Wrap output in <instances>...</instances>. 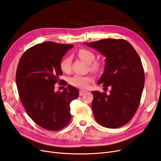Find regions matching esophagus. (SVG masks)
<instances>
[{
  "instance_id": "obj_1",
  "label": "esophagus",
  "mask_w": 161,
  "mask_h": 161,
  "mask_svg": "<svg viewBox=\"0 0 161 161\" xmlns=\"http://www.w3.org/2000/svg\"><path fill=\"white\" fill-rule=\"evenodd\" d=\"M87 92V91H84V90H80V96H81L83 95H84L85 93H86Z\"/></svg>"
}]
</instances>
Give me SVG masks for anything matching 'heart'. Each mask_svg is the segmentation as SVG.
<instances>
[{
	"label": "heart",
	"instance_id": "heart-1",
	"mask_svg": "<svg viewBox=\"0 0 161 161\" xmlns=\"http://www.w3.org/2000/svg\"><path fill=\"white\" fill-rule=\"evenodd\" d=\"M78 56L86 64H90L96 56L92 51L87 49H80L78 52ZM99 64L97 62H95L92 64L91 69L96 71L99 69ZM60 68L64 72H68L71 69V58L69 56L65 57L60 62ZM70 84L75 87L80 88H87L89 83L92 81V78L90 77L75 75L70 79Z\"/></svg>",
	"mask_w": 161,
	"mask_h": 161
}]
</instances>
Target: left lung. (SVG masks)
<instances>
[{
  "instance_id": "obj_1",
  "label": "left lung",
  "mask_w": 161,
  "mask_h": 161,
  "mask_svg": "<svg viewBox=\"0 0 161 161\" xmlns=\"http://www.w3.org/2000/svg\"><path fill=\"white\" fill-rule=\"evenodd\" d=\"M84 44L106 58L104 71L97 84L111 88L109 95L92 92L94 117L105 127H120L130 121L140 103L145 85L141 59L125 40L108 38Z\"/></svg>"
}]
</instances>
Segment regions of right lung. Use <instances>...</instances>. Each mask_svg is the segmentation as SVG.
<instances>
[{"instance_id":"1","label":"right lung","mask_w":161,"mask_h":161,"mask_svg":"<svg viewBox=\"0 0 161 161\" xmlns=\"http://www.w3.org/2000/svg\"><path fill=\"white\" fill-rule=\"evenodd\" d=\"M74 45L45 42L27 50L21 56L16 82L21 102L28 115L39 126L58 130L69 123L70 103L79 96V91L68 86L60 92L54 84L62 75L60 62Z\"/></svg>"}]
</instances>
